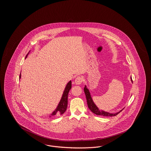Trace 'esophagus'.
Segmentation results:
<instances>
[{"label": "esophagus", "mask_w": 151, "mask_h": 151, "mask_svg": "<svg viewBox=\"0 0 151 151\" xmlns=\"http://www.w3.org/2000/svg\"><path fill=\"white\" fill-rule=\"evenodd\" d=\"M83 78L81 76H78L75 79V82L76 85H80L83 82Z\"/></svg>", "instance_id": "34e87169"}]
</instances>
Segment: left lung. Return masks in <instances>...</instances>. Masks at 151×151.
Segmentation results:
<instances>
[{
  "label": "left lung",
  "instance_id": "obj_1",
  "mask_svg": "<svg viewBox=\"0 0 151 151\" xmlns=\"http://www.w3.org/2000/svg\"><path fill=\"white\" fill-rule=\"evenodd\" d=\"M131 81L132 83V78L131 77ZM84 93L86 94V101H87V104H88V106L89 109L91 110V111H92V113H93L94 114L98 115H102V116H115V115H118L121 111H122L123 110V109H122L121 110H120L119 111L116 113H110L108 111H105L104 110H100L99 108H98L96 105L94 104L93 100L91 97V95L90 93L89 90L88 88V87L86 86V85L84 88Z\"/></svg>",
  "mask_w": 151,
  "mask_h": 151
}]
</instances>
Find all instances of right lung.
I'll return each mask as SVG.
<instances>
[{
  "instance_id": "right-lung-1",
  "label": "right lung",
  "mask_w": 151,
  "mask_h": 151,
  "mask_svg": "<svg viewBox=\"0 0 151 151\" xmlns=\"http://www.w3.org/2000/svg\"><path fill=\"white\" fill-rule=\"evenodd\" d=\"M30 51H29L28 54L27 55L25 58H27V56L28 55ZM21 73L20 75V79H21ZM71 80H70L65 86V90L63 92L62 97L60 100L59 101L58 104L57 108L55 109L52 112V113L50 114L49 117H52L54 116H58V115H62L63 114L67 108V104H68V94L69 93L70 90L71 88Z\"/></svg>"
}]
</instances>
